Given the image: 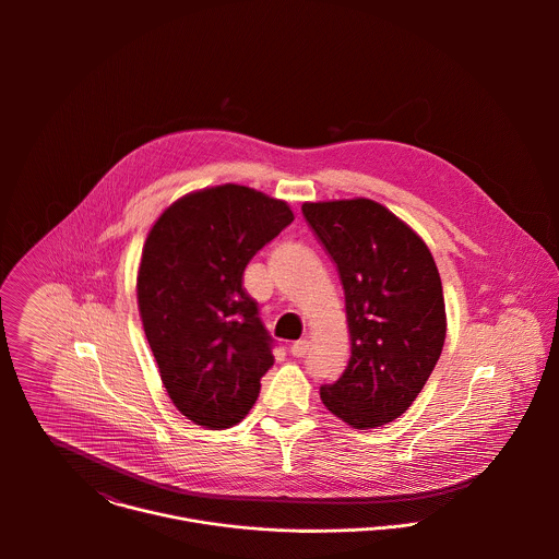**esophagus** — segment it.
I'll return each instance as SVG.
<instances>
[{
  "instance_id": "obj_1",
  "label": "esophagus",
  "mask_w": 559,
  "mask_h": 559,
  "mask_svg": "<svg viewBox=\"0 0 559 559\" xmlns=\"http://www.w3.org/2000/svg\"><path fill=\"white\" fill-rule=\"evenodd\" d=\"M310 340H297L293 346H290V353H293V357H306L308 355V350H310Z\"/></svg>"
}]
</instances>
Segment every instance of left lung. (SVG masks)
Masks as SVG:
<instances>
[{
	"mask_svg": "<svg viewBox=\"0 0 559 559\" xmlns=\"http://www.w3.org/2000/svg\"><path fill=\"white\" fill-rule=\"evenodd\" d=\"M301 211L337 266L350 331L348 366L320 388V400L353 428L390 424L443 350L445 301L432 253L374 200L306 202Z\"/></svg>",
	"mask_w": 559,
	"mask_h": 559,
	"instance_id": "8db88e82",
	"label": "left lung"
}]
</instances>
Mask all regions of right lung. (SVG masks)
<instances>
[{
  "label": "right lung",
  "instance_id": "1",
  "mask_svg": "<svg viewBox=\"0 0 559 559\" xmlns=\"http://www.w3.org/2000/svg\"><path fill=\"white\" fill-rule=\"evenodd\" d=\"M293 219L282 200L219 185L176 200L148 233L140 317L167 396L198 426L239 424L275 361L242 273Z\"/></svg>",
  "mask_w": 559,
  "mask_h": 559
}]
</instances>
